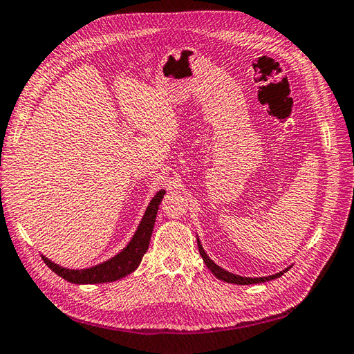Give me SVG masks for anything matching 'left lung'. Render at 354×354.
Wrapping results in <instances>:
<instances>
[{
  "label": "left lung",
  "instance_id": "left-lung-1",
  "mask_svg": "<svg viewBox=\"0 0 354 354\" xmlns=\"http://www.w3.org/2000/svg\"><path fill=\"white\" fill-rule=\"evenodd\" d=\"M198 248H199V254H201L202 260L205 261L207 268H208L209 270H212L213 275H214L216 278H219V280H222V281L232 283V284H255V283H265V281H269V280H274V278L281 277L284 272H288V270L290 269V266H289V268H286L284 270H280V272H278V274L268 275V277H255V278H251V277L236 275V274H232V272H228V270H225V269L221 268L219 265H216V263H214L212 259H209L208 255H207V252L204 251V248H202V245H201V242H199V239H198Z\"/></svg>",
  "mask_w": 354,
  "mask_h": 354
}]
</instances>
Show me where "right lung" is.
Masks as SVG:
<instances>
[{"label":"right lung","instance_id":"add662e5","mask_svg":"<svg viewBox=\"0 0 354 354\" xmlns=\"http://www.w3.org/2000/svg\"><path fill=\"white\" fill-rule=\"evenodd\" d=\"M164 194H165V190H160L155 194L153 199L150 201V204L147 205L145 216H142V219L138 225L137 231H135V234L132 236L131 242L109 260L100 263V265L85 268V269L62 268L59 266L57 263L45 257V255H42V260L45 261V265L53 270V272L57 274L59 277H62L64 280L74 284L111 283V281H117L126 275H129L140 266L142 255H145L146 251L149 250V242L153 231L158 207H160Z\"/></svg>","mask_w":354,"mask_h":354}]
</instances>
